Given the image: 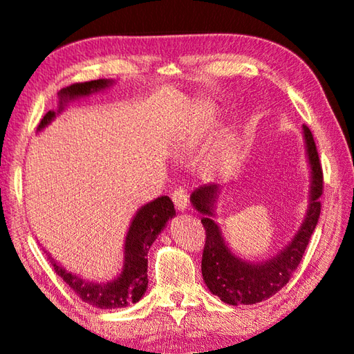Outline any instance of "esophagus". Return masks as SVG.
<instances>
[{
    "label": "esophagus",
    "mask_w": 354,
    "mask_h": 354,
    "mask_svg": "<svg viewBox=\"0 0 354 354\" xmlns=\"http://www.w3.org/2000/svg\"><path fill=\"white\" fill-rule=\"evenodd\" d=\"M171 199H173V204H175V207L178 210H185V209H187L189 194H187V190H185L184 187H178L175 192H173Z\"/></svg>",
    "instance_id": "esophagus-1"
}]
</instances>
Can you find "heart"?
I'll list each match as a JSON object with an SVG mask.
<instances>
[{"label": "heart", "mask_w": 354, "mask_h": 354, "mask_svg": "<svg viewBox=\"0 0 354 354\" xmlns=\"http://www.w3.org/2000/svg\"><path fill=\"white\" fill-rule=\"evenodd\" d=\"M216 124L215 113L212 110H204L199 115V124L196 128V134L201 136V134L209 133L212 128ZM210 167H214L216 170H229L232 169L236 162V150L229 139L218 140L214 145V149L210 151L209 158Z\"/></svg>", "instance_id": "obj_1"}]
</instances>
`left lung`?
Returning a JSON list of instances; mask_svg holds the SVG:
<instances>
[{"label":"left lung","mask_w":354,"mask_h":354,"mask_svg":"<svg viewBox=\"0 0 354 354\" xmlns=\"http://www.w3.org/2000/svg\"><path fill=\"white\" fill-rule=\"evenodd\" d=\"M304 134L308 159L311 164V204L297 235L275 259L260 265H252L232 255L223 240L216 223L212 220L215 199L220 194L216 185H201L190 195L192 204L203 215L201 223L205 230L201 260L203 277L210 292L218 295L224 304L252 305L272 297L288 283L294 269L301 261L314 229L317 226L320 209H322L319 198L324 194L322 165H320L313 133L306 125H304Z\"/></svg>","instance_id":"left-lung-1"}]
</instances>
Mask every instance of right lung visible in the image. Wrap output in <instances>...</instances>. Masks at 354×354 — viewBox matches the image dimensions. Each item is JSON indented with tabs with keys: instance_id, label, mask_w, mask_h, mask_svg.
I'll list each match as a JSON object with an SVG mask.
<instances>
[{
	"instance_id": "obj_1",
	"label": "right lung",
	"mask_w": 354,
	"mask_h": 354,
	"mask_svg": "<svg viewBox=\"0 0 354 354\" xmlns=\"http://www.w3.org/2000/svg\"><path fill=\"white\" fill-rule=\"evenodd\" d=\"M110 85V80L99 79L83 83H73L60 91V106L62 102L80 95H89L99 91L102 88ZM55 115L54 111H48L41 119L38 130L48 125ZM175 205L169 196H160L155 201L145 204L140 209L130 226L125 240V265L124 271L110 283H88L77 275L65 271L62 266L53 261L54 271L73 288V291L86 304L108 310V308H124L130 304H136L140 300L149 286L147 277V254L149 249L158 239L165 223L175 215ZM50 259V257H49Z\"/></svg>"
}]
</instances>
